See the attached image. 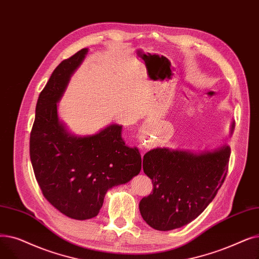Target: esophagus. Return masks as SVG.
I'll return each instance as SVG.
<instances>
[{
    "instance_id": "esophagus-1",
    "label": "esophagus",
    "mask_w": 259,
    "mask_h": 259,
    "mask_svg": "<svg viewBox=\"0 0 259 259\" xmlns=\"http://www.w3.org/2000/svg\"><path fill=\"white\" fill-rule=\"evenodd\" d=\"M144 142H145V140H144ZM140 147H141V149H143V146H142V145H141V146H140Z\"/></svg>"
}]
</instances>
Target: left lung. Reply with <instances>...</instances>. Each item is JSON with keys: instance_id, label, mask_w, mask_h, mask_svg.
I'll use <instances>...</instances> for the list:
<instances>
[{"instance_id": "obj_1", "label": "left lung", "mask_w": 259, "mask_h": 259, "mask_svg": "<svg viewBox=\"0 0 259 259\" xmlns=\"http://www.w3.org/2000/svg\"><path fill=\"white\" fill-rule=\"evenodd\" d=\"M235 128L232 122L230 135ZM231 149L191 151L156 147L143 156V171L152 179L153 193L139 203L145 223L158 231L190 224L212 202L226 179Z\"/></svg>"}]
</instances>
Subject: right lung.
Instances as JSON below:
<instances>
[{
	"label": "right lung",
	"mask_w": 259,
	"mask_h": 259,
	"mask_svg": "<svg viewBox=\"0 0 259 259\" xmlns=\"http://www.w3.org/2000/svg\"><path fill=\"white\" fill-rule=\"evenodd\" d=\"M89 48L62 61L41 92L30 133V160L45 198L65 216L85 220L99 213L106 192L141 170L138 147L127 146L122 125L112 123L93 135L68 131L58 114L70 77Z\"/></svg>",
	"instance_id": "obj_1"
}]
</instances>
